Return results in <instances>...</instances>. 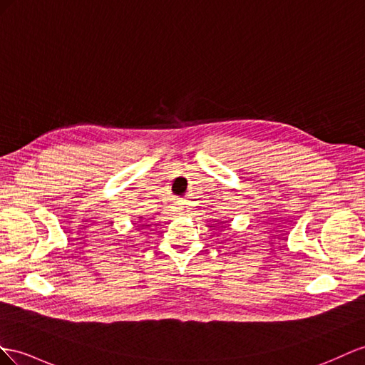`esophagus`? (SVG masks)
Wrapping results in <instances>:
<instances>
[{
    "label": "esophagus",
    "instance_id": "obj_1",
    "mask_svg": "<svg viewBox=\"0 0 365 365\" xmlns=\"http://www.w3.org/2000/svg\"><path fill=\"white\" fill-rule=\"evenodd\" d=\"M177 205H179V210H180V211H183V212H185V211H188V207H186L185 200H180V202L177 203Z\"/></svg>",
    "mask_w": 365,
    "mask_h": 365
}]
</instances>
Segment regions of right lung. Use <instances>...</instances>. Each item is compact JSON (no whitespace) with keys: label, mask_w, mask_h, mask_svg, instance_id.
<instances>
[{"label":"right lung","mask_w":365,"mask_h":365,"mask_svg":"<svg viewBox=\"0 0 365 365\" xmlns=\"http://www.w3.org/2000/svg\"><path fill=\"white\" fill-rule=\"evenodd\" d=\"M140 219H142V217H140Z\"/></svg>","instance_id":"obj_1"}]
</instances>
